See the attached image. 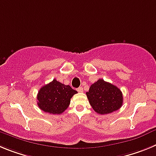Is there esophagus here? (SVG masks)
<instances>
[{
    "label": "esophagus",
    "mask_w": 156,
    "mask_h": 156,
    "mask_svg": "<svg viewBox=\"0 0 156 156\" xmlns=\"http://www.w3.org/2000/svg\"><path fill=\"white\" fill-rule=\"evenodd\" d=\"M77 90H78V92H83V88H82V87H79Z\"/></svg>",
    "instance_id": "obj_1"
}]
</instances>
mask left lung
I'll list each match as a JSON object with an SVG mask.
<instances>
[{"label":"left lung","mask_w":156,"mask_h":156,"mask_svg":"<svg viewBox=\"0 0 156 156\" xmlns=\"http://www.w3.org/2000/svg\"><path fill=\"white\" fill-rule=\"evenodd\" d=\"M92 109L99 114H108L120 109L123 104V95L115 85L99 79L86 92Z\"/></svg>","instance_id":"1"}]
</instances>
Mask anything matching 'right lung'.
<instances>
[{"instance_id":"right-lung-1","label":"right lung","mask_w":156,"mask_h":156,"mask_svg":"<svg viewBox=\"0 0 156 156\" xmlns=\"http://www.w3.org/2000/svg\"><path fill=\"white\" fill-rule=\"evenodd\" d=\"M78 92L70 85L54 79L45 85L37 94V104L40 109L51 114H61L67 109L71 102V99Z\"/></svg>"}]
</instances>
